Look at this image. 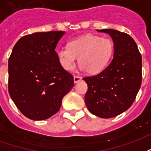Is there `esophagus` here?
<instances>
[{
  "instance_id": "34e87169",
  "label": "esophagus",
  "mask_w": 151,
  "mask_h": 151,
  "mask_svg": "<svg viewBox=\"0 0 151 151\" xmlns=\"http://www.w3.org/2000/svg\"><path fill=\"white\" fill-rule=\"evenodd\" d=\"M81 80H82V77H80V76L74 75V77H73V81H74L75 83L78 82L79 81H81Z\"/></svg>"
}]
</instances>
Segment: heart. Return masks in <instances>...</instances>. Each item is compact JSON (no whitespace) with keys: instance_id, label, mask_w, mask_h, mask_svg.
Returning a JSON list of instances; mask_svg holds the SVG:
<instances>
[{"instance_id":"obj_1","label":"heart","mask_w":151,"mask_h":151,"mask_svg":"<svg viewBox=\"0 0 151 151\" xmlns=\"http://www.w3.org/2000/svg\"><path fill=\"white\" fill-rule=\"evenodd\" d=\"M113 53L114 43L110 39L85 35L71 40L68 47L57 49L56 56L65 70L72 69L79 57L80 68L90 74H96L108 65Z\"/></svg>"}]
</instances>
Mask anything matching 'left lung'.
Wrapping results in <instances>:
<instances>
[{
  "label": "left lung",
  "instance_id": "1",
  "mask_svg": "<svg viewBox=\"0 0 151 151\" xmlns=\"http://www.w3.org/2000/svg\"><path fill=\"white\" fill-rule=\"evenodd\" d=\"M110 35L114 43L113 59L97 75L86 77L85 102L92 114L101 118L116 116L128 110L142 84V56L129 35L112 29L98 30Z\"/></svg>",
  "mask_w": 151,
  "mask_h": 151
}]
</instances>
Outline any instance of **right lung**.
I'll return each instance as SVG.
<instances>
[{
	"mask_svg": "<svg viewBox=\"0 0 151 151\" xmlns=\"http://www.w3.org/2000/svg\"><path fill=\"white\" fill-rule=\"evenodd\" d=\"M64 34L54 31L25 35L9 58V93L31 120H43L56 114L73 86V77L60 66L55 51Z\"/></svg>",
	"mask_w": 151,
	"mask_h": 151,
	"instance_id": "1",
	"label": "right lung"
}]
</instances>
